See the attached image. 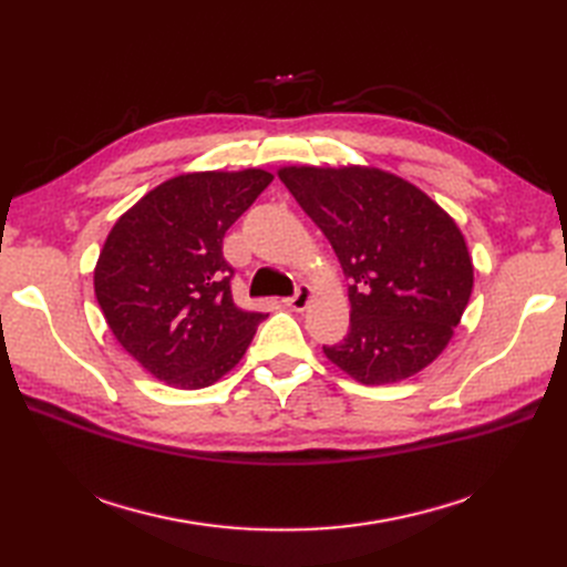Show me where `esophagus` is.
<instances>
[{"label": "esophagus", "mask_w": 567, "mask_h": 567, "mask_svg": "<svg viewBox=\"0 0 567 567\" xmlns=\"http://www.w3.org/2000/svg\"><path fill=\"white\" fill-rule=\"evenodd\" d=\"M312 296H315V290L310 288V286H298V290H296V296H290V298H286L284 300V305L288 307V310H293V312H305L307 310V305H310V300H312Z\"/></svg>", "instance_id": "1"}]
</instances>
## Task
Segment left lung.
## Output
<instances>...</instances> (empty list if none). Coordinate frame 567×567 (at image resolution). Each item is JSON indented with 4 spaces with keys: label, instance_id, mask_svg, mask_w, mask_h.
<instances>
[{
    "label": "left lung",
    "instance_id": "8db88e82",
    "mask_svg": "<svg viewBox=\"0 0 567 567\" xmlns=\"http://www.w3.org/2000/svg\"><path fill=\"white\" fill-rule=\"evenodd\" d=\"M350 279V331L323 346L354 381L385 385L433 364L473 290L456 221L411 182L379 167H279Z\"/></svg>",
    "mask_w": 567,
    "mask_h": 567
}]
</instances>
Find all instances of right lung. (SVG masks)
Returning <instances> with one entry per match:
<instances>
[{"mask_svg": "<svg viewBox=\"0 0 567 567\" xmlns=\"http://www.w3.org/2000/svg\"><path fill=\"white\" fill-rule=\"evenodd\" d=\"M271 179L260 167L186 173L117 217L94 293L120 346L153 379L198 390L241 362L265 315L234 305L221 238Z\"/></svg>", "mask_w": 567, "mask_h": 567, "instance_id": "obj_1", "label": "right lung"}]
</instances>
